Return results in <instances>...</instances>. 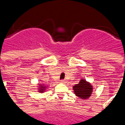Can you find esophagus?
Listing matches in <instances>:
<instances>
[{"label": "esophagus", "mask_w": 125, "mask_h": 125, "mask_svg": "<svg viewBox=\"0 0 125 125\" xmlns=\"http://www.w3.org/2000/svg\"><path fill=\"white\" fill-rule=\"evenodd\" d=\"M60 82L62 83V84H64V83H65V80H60Z\"/></svg>", "instance_id": "1"}]
</instances>
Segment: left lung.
Here are the masks:
<instances>
[{
    "label": "left lung",
    "mask_w": 125,
    "mask_h": 125,
    "mask_svg": "<svg viewBox=\"0 0 125 125\" xmlns=\"http://www.w3.org/2000/svg\"><path fill=\"white\" fill-rule=\"evenodd\" d=\"M73 90L77 96L82 99H87L91 96L93 88L90 83L82 79L79 84L73 86Z\"/></svg>",
    "instance_id": "1"
}]
</instances>
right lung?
<instances>
[{
	"instance_id": "obj_1",
	"label": "right lung",
	"mask_w": 125,
	"mask_h": 125,
	"mask_svg": "<svg viewBox=\"0 0 125 125\" xmlns=\"http://www.w3.org/2000/svg\"><path fill=\"white\" fill-rule=\"evenodd\" d=\"M39 92H43L46 89V86H44L43 84H39Z\"/></svg>"
}]
</instances>
